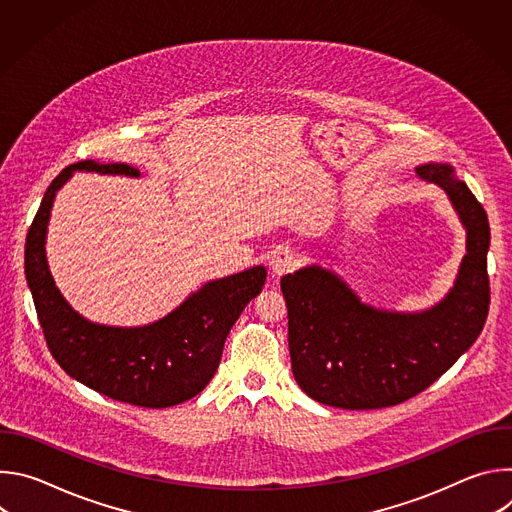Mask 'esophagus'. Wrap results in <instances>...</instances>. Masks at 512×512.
I'll use <instances>...</instances> for the list:
<instances>
[{
  "instance_id": "1",
  "label": "esophagus",
  "mask_w": 512,
  "mask_h": 512,
  "mask_svg": "<svg viewBox=\"0 0 512 512\" xmlns=\"http://www.w3.org/2000/svg\"><path fill=\"white\" fill-rule=\"evenodd\" d=\"M298 265H300V255L294 253V251H289V249L275 251L269 259V269H271L273 277H281L285 273H291Z\"/></svg>"
}]
</instances>
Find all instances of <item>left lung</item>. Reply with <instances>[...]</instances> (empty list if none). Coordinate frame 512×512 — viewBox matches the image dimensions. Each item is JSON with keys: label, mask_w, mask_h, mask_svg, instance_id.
<instances>
[{"label": "left lung", "mask_w": 512, "mask_h": 512, "mask_svg": "<svg viewBox=\"0 0 512 512\" xmlns=\"http://www.w3.org/2000/svg\"><path fill=\"white\" fill-rule=\"evenodd\" d=\"M415 172L448 194L466 229V255L440 304L413 314L377 310L320 265L281 277L291 373L318 403L399 405L440 379L484 328L490 306L486 210L452 166L423 164Z\"/></svg>", "instance_id": "1"}]
</instances>
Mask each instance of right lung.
<instances>
[{
  "label": "right lung",
  "instance_id": "1",
  "mask_svg": "<svg viewBox=\"0 0 512 512\" xmlns=\"http://www.w3.org/2000/svg\"><path fill=\"white\" fill-rule=\"evenodd\" d=\"M123 174L127 164L93 160L64 168L48 186L26 237L24 267L46 344L62 371L121 403L162 409L196 397L214 377L225 340L245 306L261 294L263 265L208 281L166 318L137 328L89 322L70 308L46 261V229L56 192L72 172Z\"/></svg>",
  "mask_w": 512,
  "mask_h": 512
}]
</instances>
